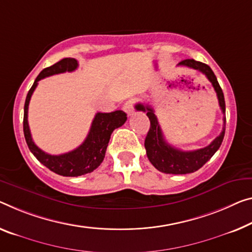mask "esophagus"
Wrapping results in <instances>:
<instances>
[{"label":"esophagus","instance_id":"34e87169","mask_svg":"<svg viewBox=\"0 0 252 252\" xmlns=\"http://www.w3.org/2000/svg\"><path fill=\"white\" fill-rule=\"evenodd\" d=\"M123 109H124V111H126L128 116L133 115V113H134V101L133 100H128V101L124 104Z\"/></svg>","mask_w":252,"mask_h":252}]
</instances>
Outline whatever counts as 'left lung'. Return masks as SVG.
Here are the masks:
<instances>
[{"mask_svg":"<svg viewBox=\"0 0 252 252\" xmlns=\"http://www.w3.org/2000/svg\"><path fill=\"white\" fill-rule=\"evenodd\" d=\"M178 65H183L189 68H193L196 71L202 72L208 81L212 83L213 88L218 94L219 104L223 115H225V101H224V94L222 89L218 82V79L208 65L197 62L195 60H185L181 61ZM136 110L146 113L151 123L148 135L145 137V150L151 163L157 168L158 171L164 173H171V175H186V173L195 172L214 156L216 151L220 149L222 144L224 134H225V117L223 118L224 126L220 134L206 148L195 150V151H183L170 145L164 139L163 133L158 122V118L154 114L153 108L149 104L137 103Z\"/></svg>","mask_w":252,"mask_h":252,"instance_id":"1","label":"left lung"}]
</instances>
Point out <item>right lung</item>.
Returning a JSON list of instances; mask_svg holds the SVG:
<instances>
[{
    "mask_svg": "<svg viewBox=\"0 0 252 252\" xmlns=\"http://www.w3.org/2000/svg\"><path fill=\"white\" fill-rule=\"evenodd\" d=\"M77 66H79L77 61L69 57V59H63L52 66L42 69L34 80L32 89L27 94L25 102L23 133H25L27 145L40 163L48 168L50 171L64 177L82 176L86 173H90L98 168L104 158L111 133L116 128L124 125L127 119V115L123 110L95 114L91 124L90 131L82 144L71 152L61 154V156H52V154L46 153L34 144L29 129L28 107L30 98H32L34 89L38 86V82L50 75L72 72L76 69Z\"/></svg>",
    "mask_w": 252,
    "mask_h": 252,
    "instance_id": "1",
    "label": "right lung"
}]
</instances>
